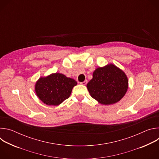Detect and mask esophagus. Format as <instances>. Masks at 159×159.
I'll return each mask as SVG.
<instances>
[{"label": "esophagus", "mask_w": 159, "mask_h": 159, "mask_svg": "<svg viewBox=\"0 0 159 159\" xmlns=\"http://www.w3.org/2000/svg\"><path fill=\"white\" fill-rule=\"evenodd\" d=\"M87 84V80H85V81H84L82 82H80V84L83 85H85Z\"/></svg>", "instance_id": "esophagus-1"}]
</instances>
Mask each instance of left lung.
Listing matches in <instances>:
<instances>
[{
	"instance_id": "8db88e82",
	"label": "left lung",
	"mask_w": 159,
	"mask_h": 159,
	"mask_svg": "<svg viewBox=\"0 0 159 159\" xmlns=\"http://www.w3.org/2000/svg\"><path fill=\"white\" fill-rule=\"evenodd\" d=\"M87 84L91 97L104 105L118 102L125 95L128 80L126 74L113 64L99 67Z\"/></svg>"
}]
</instances>
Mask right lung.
Instances as JSON below:
<instances>
[{"label": "right lung", "instance_id": "1", "mask_svg": "<svg viewBox=\"0 0 159 159\" xmlns=\"http://www.w3.org/2000/svg\"><path fill=\"white\" fill-rule=\"evenodd\" d=\"M77 84L73 79L55 73L39 78L35 85V91L44 104L58 106L69 98L73 87Z\"/></svg>", "mask_w": 159, "mask_h": 159}]
</instances>
